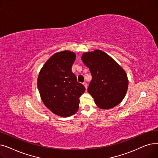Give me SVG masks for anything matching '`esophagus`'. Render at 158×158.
Returning <instances> with one entry per match:
<instances>
[{
	"label": "esophagus",
	"mask_w": 158,
	"mask_h": 158,
	"mask_svg": "<svg viewBox=\"0 0 158 158\" xmlns=\"http://www.w3.org/2000/svg\"><path fill=\"white\" fill-rule=\"evenodd\" d=\"M83 85H84V86H85V88H86H86H87V83H86V82H84V83H83Z\"/></svg>",
	"instance_id": "1"
}]
</instances>
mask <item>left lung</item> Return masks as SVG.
<instances>
[{
    "instance_id": "8db88e82",
    "label": "left lung",
    "mask_w": 158,
    "mask_h": 158,
    "mask_svg": "<svg viewBox=\"0 0 158 158\" xmlns=\"http://www.w3.org/2000/svg\"><path fill=\"white\" fill-rule=\"evenodd\" d=\"M81 59L92 74L88 92L96 105L101 109H109L119 104L128 88V81L124 70L101 50L86 52Z\"/></svg>"
}]
</instances>
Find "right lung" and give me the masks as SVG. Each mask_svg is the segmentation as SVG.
Here are the masks:
<instances>
[{"instance_id": "1", "label": "right lung", "mask_w": 158, "mask_h": 158, "mask_svg": "<svg viewBox=\"0 0 158 158\" xmlns=\"http://www.w3.org/2000/svg\"><path fill=\"white\" fill-rule=\"evenodd\" d=\"M76 56L70 51L54 54L46 61L37 79V87L45 106L55 114L68 117L79 109V98L85 92L72 71Z\"/></svg>"}]
</instances>
